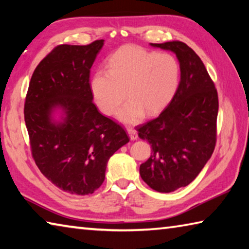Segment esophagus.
Listing matches in <instances>:
<instances>
[{
  "instance_id": "obj_1",
  "label": "esophagus",
  "mask_w": 249,
  "mask_h": 249,
  "mask_svg": "<svg viewBox=\"0 0 249 249\" xmlns=\"http://www.w3.org/2000/svg\"><path fill=\"white\" fill-rule=\"evenodd\" d=\"M127 134H128V136L130 138V141H136L137 138H138V135L136 133V130L133 129V128H128L127 129Z\"/></svg>"
}]
</instances>
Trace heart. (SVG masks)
Returning a JSON list of instances; mask_svg holds the SVG:
<instances>
[{"instance_id":"1","label":"heart","mask_w":249,"mask_h":249,"mask_svg":"<svg viewBox=\"0 0 249 249\" xmlns=\"http://www.w3.org/2000/svg\"><path fill=\"white\" fill-rule=\"evenodd\" d=\"M108 68L95 71L90 83L92 94L101 111L112 115L127 93L130 100L116 114L125 124L140 123L146 113L159 114L178 90L180 66L170 53L127 45L109 57Z\"/></svg>"}]
</instances>
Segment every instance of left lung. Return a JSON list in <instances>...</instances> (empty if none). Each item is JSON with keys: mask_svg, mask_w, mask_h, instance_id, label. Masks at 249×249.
<instances>
[{"mask_svg": "<svg viewBox=\"0 0 249 249\" xmlns=\"http://www.w3.org/2000/svg\"><path fill=\"white\" fill-rule=\"evenodd\" d=\"M176 54L180 82L157 119L138 127L151 146L140 167L142 179L158 192H172L195 180L213 154L216 141L217 92L200 57L181 41L150 44Z\"/></svg>", "mask_w": 249, "mask_h": 249, "instance_id": "1", "label": "left lung"}]
</instances>
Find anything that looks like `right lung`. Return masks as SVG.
<instances>
[{
	"mask_svg": "<svg viewBox=\"0 0 249 249\" xmlns=\"http://www.w3.org/2000/svg\"><path fill=\"white\" fill-rule=\"evenodd\" d=\"M104 40L60 45L36 67L24 115L33 157L50 182L70 195L101 187L111 156L129 138L93 104L90 69Z\"/></svg>",
	"mask_w": 249,
	"mask_h": 249,
	"instance_id": "add662e5",
	"label": "right lung"
}]
</instances>
